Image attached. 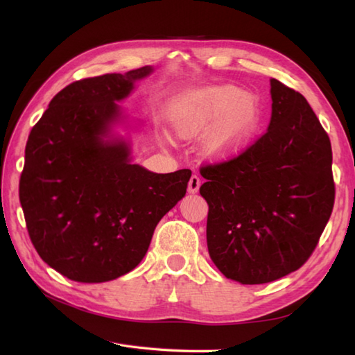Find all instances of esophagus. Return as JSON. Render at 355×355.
I'll list each match as a JSON object with an SVG mask.
<instances>
[{
  "label": "esophagus",
  "instance_id": "1",
  "mask_svg": "<svg viewBox=\"0 0 355 355\" xmlns=\"http://www.w3.org/2000/svg\"><path fill=\"white\" fill-rule=\"evenodd\" d=\"M201 186V180L198 175H192L191 180H189V184H187V191H189L191 193H197L198 189Z\"/></svg>",
  "mask_w": 355,
  "mask_h": 355
}]
</instances>
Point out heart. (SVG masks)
I'll return each mask as SVG.
<instances>
[{
	"instance_id": "1",
	"label": "heart",
	"mask_w": 355,
	"mask_h": 355,
	"mask_svg": "<svg viewBox=\"0 0 355 355\" xmlns=\"http://www.w3.org/2000/svg\"><path fill=\"white\" fill-rule=\"evenodd\" d=\"M261 103L232 85L195 89L171 111L169 123L178 139H202V154L225 162L247 148L261 125Z\"/></svg>"
}]
</instances>
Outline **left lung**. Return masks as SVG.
Segmentation results:
<instances>
[{
    "label": "left lung",
    "mask_w": 355,
    "mask_h": 355,
    "mask_svg": "<svg viewBox=\"0 0 355 355\" xmlns=\"http://www.w3.org/2000/svg\"><path fill=\"white\" fill-rule=\"evenodd\" d=\"M270 85L267 132L233 160L201 168L210 259L244 285L302 267L334 206L328 134L302 94L276 79Z\"/></svg>",
    "instance_id": "obj_1"
}]
</instances>
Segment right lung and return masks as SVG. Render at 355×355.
Instances as JSON below:
<instances>
[{"label":"right lung","instance_id":"right-lung-1","mask_svg":"<svg viewBox=\"0 0 355 355\" xmlns=\"http://www.w3.org/2000/svg\"><path fill=\"white\" fill-rule=\"evenodd\" d=\"M153 71L73 82L30 131L19 180L27 230L42 261L71 281L130 273L158 221L186 195L189 169L155 173L134 164L131 140L116 132L126 120L117 102Z\"/></svg>","mask_w":355,"mask_h":355}]
</instances>
